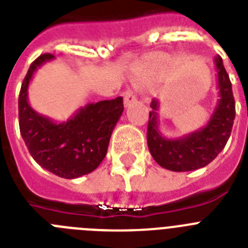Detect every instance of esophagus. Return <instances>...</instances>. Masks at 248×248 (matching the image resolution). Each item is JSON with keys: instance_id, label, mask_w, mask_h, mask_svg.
<instances>
[{"instance_id": "1", "label": "esophagus", "mask_w": 248, "mask_h": 248, "mask_svg": "<svg viewBox=\"0 0 248 248\" xmlns=\"http://www.w3.org/2000/svg\"><path fill=\"white\" fill-rule=\"evenodd\" d=\"M135 102H137V95H135L134 91L128 88L125 91V93H124V104H125V107H129L131 103H135Z\"/></svg>"}]
</instances>
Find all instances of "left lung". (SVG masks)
<instances>
[{
    "label": "left lung",
    "instance_id": "obj_1",
    "mask_svg": "<svg viewBox=\"0 0 248 248\" xmlns=\"http://www.w3.org/2000/svg\"><path fill=\"white\" fill-rule=\"evenodd\" d=\"M218 99L205 126L180 138H166L159 130L160 103L153 99L149 113L148 146L151 156L161 168L171 171H192L210 164L220 154L231 135L235 120V99L222 58H215Z\"/></svg>",
    "mask_w": 248,
    "mask_h": 248
}]
</instances>
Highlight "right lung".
I'll list each match as a JSON object with an SVG mask.
<instances>
[{"label":"right lung","instance_id":"1","mask_svg":"<svg viewBox=\"0 0 248 248\" xmlns=\"http://www.w3.org/2000/svg\"><path fill=\"white\" fill-rule=\"evenodd\" d=\"M52 59V54L39 56L26 74L18 98L19 130L38 165L59 177L77 179L94 171L107 155L124 110L123 98L89 103L62 123L37 113L28 102V87L34 72Z\"/></svg>","mask_w":248,"mask_h":248}]
</instances>
